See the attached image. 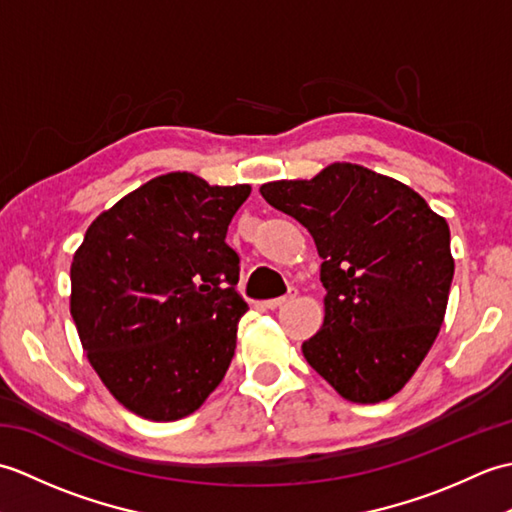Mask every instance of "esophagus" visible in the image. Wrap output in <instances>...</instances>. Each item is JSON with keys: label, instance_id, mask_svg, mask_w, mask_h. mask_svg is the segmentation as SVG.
Returning a JSON list of instances; mask_svg holds the SVG:
<instances>
[{"label": "esophagus", "instance_id": "esophagus-1", "mask_svg": "<svg viewBox=\"0 0 512 512\" xmlns=\"http://www.w3.org/2000/svg\"><path fill=\"white\" fill-rule=\"evenodd\" d=\"M299 295V290L297 288H288V292L284 297H277V299H268V301H264V306L266 308H270V310H275V308H281L284 306V303H288L290 299H295Z\"/></svg>", "mask_w": 512, "mask_h": 512}]
</instances>
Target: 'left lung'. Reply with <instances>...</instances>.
<instances>
[{"mask_svg":"<svg viewBox=\"0 0 512 512\" xmlns=\"http://www.w3.org/2000/svg\"><path fill=\"white\" fill-rule=\"evenodd\" d=\"M259 193L308 228L323 259L325 319L301 345L306 361L347 400L391 398L444 321L455 268L447 220L407 184L352 162Z\"/></svg>","mask_w":512,"mask_h":512,"instance_id":"obj_1","label":"left lung"}]
</instances>
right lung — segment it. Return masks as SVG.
<instances>
[{
  "instance_id": "obj_1",
  "label": "right lung",
  "mask_w": 512,
  "mask_h": 512,
  "mask_svg": "<svg viewBox=\"0 0 512 512\" xmlns=\"http://www.w3.org/2000/svg\"><path fill=\"white\" fill-rule=\"evenodd\" d=\"M248 195V184L167 173L96 217L74 253L70 312L83 350L136 416L180 420L222 383L248 310L226 231Z\"/></svg>"
}]
</instances>
